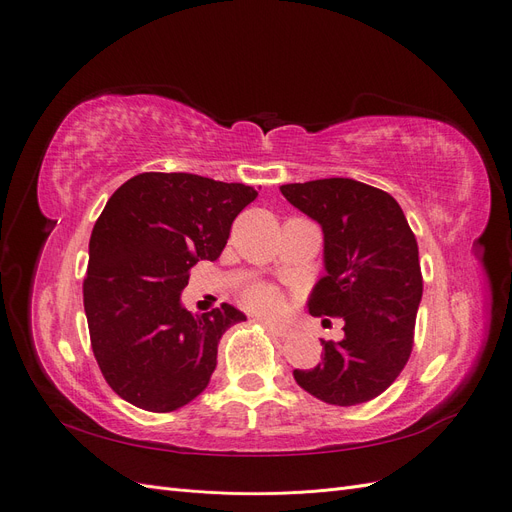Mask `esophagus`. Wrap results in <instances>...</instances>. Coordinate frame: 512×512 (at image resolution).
<instances>
[{
	"label": "esophagus",
	"mask_w": 512,
	"mask_h": 512,
	"mask_svg": "<svg viewBox=\"0 0 512 512\" xmlns=\"http://www.w3.org/2000/svg\"><path fill=\"white\" fill-rule=\"evenodd\" d=\"M262 324H265V327L269 329V331H273L275 335H280V337H286V335H290V327L288 324H282V322H275V320H271V318H258Z\"/></svg>",
	"instance_id": "obj_1"
}]
</instances>
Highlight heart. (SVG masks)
I'll use <instances>...</instances> for the list:
<instances>
[{
	"instance_id": "heart-1",
	"label": "heart",
	"mask_w": 512,
	"mask_h": 512,
	"mask_svg": "<svg viewBox=\"0 0 512 512\" xmlns=\"http://www.w3.org/2000/svg\"><path fill=\"white\" fill-rule=\"evenodd\" d=\"M243 303L256 314H277L284 307L286 299L280 288H275L271 284H258L245 290Z\"/></svg>"
}]
</instances>
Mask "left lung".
<instances>
[{"instance_id":"left-lung-1","label":"left lung","mask_w":512,"mask_h":512,"mask_svg":"<svg viewBox=\"0 0 512 512\" xmlns=\"http://www.w3.org/2000/svg\"><path fill=\"white\" fill-rule=\"evenodd\" d=\"M280 192L324 235V275L309 314L344 318V337L322 339V361L292 376L324 404H365L389 389L412 352L423 297L414 232L391 194L361 181L286 183Z\"/></svg>"}]
</instances>
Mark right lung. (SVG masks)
Here are the masks:
<instances>
[{
    "mask_svg": "<svg viewBox=\"0 0 512 512\" xmlns=\"http://www.w3.org/2000/svg\"><path fill=\"white\" fill-rule=\"evenodd\" d=\"M258 192L190 173H143L108 198L91 230L83 303L108 386L132 406L173 412L207 389L218 344L245 314L224 303L190 314V269L218 260Z\"/></svg>",
    "mask_w": 512,
    "mask_h": 512,
    "instance_id": "right-lung-1",
    "label": "right lung"
}]
</instances>
